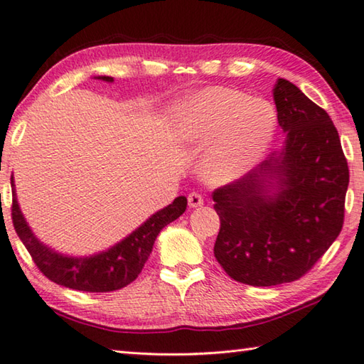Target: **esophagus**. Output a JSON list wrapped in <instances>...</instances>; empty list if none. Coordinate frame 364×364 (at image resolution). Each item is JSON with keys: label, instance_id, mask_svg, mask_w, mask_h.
<instances>
[{"label": "esophagus", "instance_id": "obj_1", "mask_svg": "<svg viewBox=\"0 0 364 364\" xmlns=\"http://www.w3.org/2000/svg\"><path fill=\"white\" fill-rule=\"evenodd\" d=\"M188 202H189V207L191 208H199L203 205V197L197 193H191L188 196Z\"/></svg>", "mask_w": 364, "mask_h": 364}]
</instances>
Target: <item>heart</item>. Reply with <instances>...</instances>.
<instances>
[{"mask_svg":"<svg viewBox=\"0 0 364 364\" xmlns=\"http://www.w3.org/2000/svg\"><path fill=\"white\" fill-rule=\"evenodd\" d=\"M170 122L180 143L200 146L211 140L200 157V176L210 184H228L247 175L267 154L277 113L262 98L208 87L176 100Z\"/></svg>","mask_w":364,"mask_h":364,"instance_id":"1","label":"heart"}]
</instances>
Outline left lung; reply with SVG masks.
<instances>
[{
	"mask_svg": "<svg viewBox=\"0 0 364 364\" xmlns=\"http://www.w3.org/2000/svg\"><path fill=\"white\" fill-rule=\"evenodd\" d=\"M285 141L239 181L216 189L221 228L215 257L251 287L289 283L312 269L343 224L348 167L331 117L279 77L274 87Z\"/></svg>",
	"mask_w": 364,
	"mask_h": 364,
	"instance_id": "8db88e82",
	"label": "left lung"
}]
</instances>
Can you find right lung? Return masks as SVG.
<instances>
[{"label": "right lung", "mask_w": 364, "mask_h": 364, "mask_svg": "<svg viewBox=\"0 0 364 364\" xmlns=\"http://www.w3.org/2000/svg\"><path fill=\"white\" fill-rule=\"evenodd\" d=\"M95 79L105 82L114 81L111 76H95ZM11 188L14 229L39 270L57 285L89 293L116 291L134 282L148 261L157 235L167 224L178 220L188 205L186 197H176L113 247L89 256H71L38 239L18 205L14 176H11Z\"/></svg>", "instance_id": "obj_1"}]
</instances>
